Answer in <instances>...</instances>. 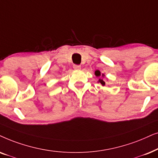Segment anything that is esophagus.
<instances>
[{
  "label": "esophagus",
  "mask_w": 158,
  "mask_h": 158,
  "mask_svg": "<svg viewBox=\"0 0 158 158\" xmlns=\"http://www.w3.org/2000/svg\"><path fill=\"white\" fill-rule=\"evenodd\" d=\"M73 68L75 69V70H79V69H81V66L80 65H76L74 64L73 66Z\"/></svg>",
  "instance_id": "1"
}]
</instances>
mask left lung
Wrapping results in <instances>:
<instances>
[{
	"label": "left lung",
	"mask_w": 158,
	"mask_h": 158,
	"mask_svg": "<svg viewBox=\"0 0 158 158\" xmlns=\"http://www.w3.org/2000/svg\"><path fill=\"white\" fill-rule=\"evenodd\" d=\"M95 73V75L97 76V77H100V76L101 75V74H100V71H98V70H97V71H95V73ZM103 76H104V74H102V77H103ZM99 82H100V83L101 84V85H103V86H104L105 85H106V82H105V81H104L103 80H102V79H99Z\"/></svg>",
	"instance_id": "8db88e82"
}]
</instances>
